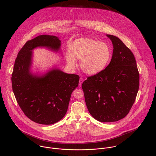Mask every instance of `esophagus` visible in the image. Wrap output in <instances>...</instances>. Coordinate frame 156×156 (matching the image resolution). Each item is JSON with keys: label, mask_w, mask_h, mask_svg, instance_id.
Instances as JSON below:
<instances>
[{"label": "esophagus", "mask_w": 156, "mask_h": 156, "mask_svg": "<svg viewBox=\"0 0 156 156\" xmlns=\"http://www.w3.org/2000/svg\"><path fill=\"white\" fill-rule=\"evenodd\" d=\"M83 78H80V79H79V86L80 87H81L82 86V84L83 83Z\"/></svg>", "instance_id": "obj_1"}]
</instances>
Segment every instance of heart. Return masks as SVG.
Masks as SVG:
<instances>
[{
	"label": "heart",
	"instance_id": "1",
	"mask_svg": "<svg viewBox=\"0 0 156 156\" xmlns=\"http://www.w3.org/2000/svg\"><path fill=\"white\" fill-rule=\"evenodd\" d=\"M111 56V50L104 42L83 38L75 40L69 48L66 57L68 66L74 68L79 59L82 70L88 74H95L105 69Z\"/></svg>",
	"mask_w": 156,
	"mask_h": 156
}]
</instances>
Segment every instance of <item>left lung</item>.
Masks as SVG:
<instances>
[{
  "mask_svg": "<svg viewBox=\"0 0 156 156\" xmlns=\"http://www.w3.org/2000/svg\"><path fill=\"white\" fill-rule=\"evenodd\" d=\"M113 44L107 67L83 82L87 108L102 122L118 121L132 108L139 87V74L133 53L117 37L106 35Z\"/></svg>",
  "mask_w": 156,
  "mask_h": 156,
  "instance_id": "8db88e82",
  "label": "left lung"
}]
</instances>
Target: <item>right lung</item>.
<instances>
[{
    "mask_svg": "<svg viewBox=\"0 0 156 156\" xmlns=\"http://www.w3.org/2000/svg\"><path fill=\"white\" fill-rule=\"evenodd\" d=\"M61 41L53 35H42L26 42L15 61L11 81L17 101L25 115L41 124L50 125L67 113L73 91L79 76L67 74L54 66L44 73L31 70L33 50L38 47L61 52Z\"/></svg>",
    "mask_w": 156,
    "mask_h": 156,
    "instance_id": "add662e5",
    "label": "right lung"
}]
</instances>
